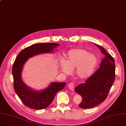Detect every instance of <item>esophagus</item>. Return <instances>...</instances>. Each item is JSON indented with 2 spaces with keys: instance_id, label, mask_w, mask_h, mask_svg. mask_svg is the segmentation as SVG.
<instances>
[{
  "instance_id": "obj_1",
  "label": "esophagus",
  "mask_w": 126,
  "mask_h": 126,
  "mask_svg": "<svg viewBox=\"0 0 126 126\" xmlns=\"http://www.w3.org/2000/svg\"><path fill=\"white\" fill-rule=\"evenodd\" d=\"M68 88L69 89L71 90V91H74V84L72 82H70L69 83V84L68 85Z\"/></svg>"
}]
</instances>
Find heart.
Masks as SVG:
<instances>
[{"label": "heart", "mask_w": 126, "mask_h": 126, "mask_svg": "<svg viewBox=\"0 0 126 126\" xmlns=\"http://www.w3.org/2000/svg\"><path fill=\"white\" fill-rule=\"evenodd\" d=\"M97 64V58L95 55L85 49L76 48L66 53L65 61L61 60L59 66L61 71L66 75H70L75 69L77 77L84 79L93 74Z\"/></svg>", "instance_id": "heart-1"}]
</instances>
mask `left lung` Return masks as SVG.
I'll list each match as a JSON object with an SVG mask.
<instances>
[{"mask_svg": "<svg viewBox=\"0 0 126 126\" xmlns=\"http://www.w3.org/2000/svg\"><path fill=\"white\" fill-rule=\"evenodd\" d=\"M96 46L105 57L102 59L99 69L85 83L79 85L75 89L82 97V101L79 105L81 108H92L104 101L115 80L114 58L103 47Z\"/></svg>", "mask_w": 126, "mask_h": 126, "instance_id": "1", "label": "left lung"}]
</instances>
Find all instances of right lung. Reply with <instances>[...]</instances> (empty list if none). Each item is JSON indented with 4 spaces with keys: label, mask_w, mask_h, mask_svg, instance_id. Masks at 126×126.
<instances>
[{
    "label": "right lung",
    "mask_w": 126,
    "mask_h": 126,
    "mask_svg": "<svg viewBox=\"0 0 126 126\" xmlns=\"http://www.w3.org/2000/svg\"><path fill=\"white\" fill-rule=\"evenodd\" d=\"M59 46L55 43L34 44L25 48L18 54L12 67L14 88L26 106L36 110L47 108L51 104L56 93L63 90L66 85V82H53L46 89L37 91L27 86L21 78L23 66L29 58L39 54L51 53Z\"/></svg>",
    "instance_id": "obj_1"
}]
</instances>
